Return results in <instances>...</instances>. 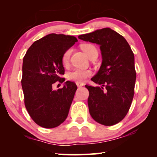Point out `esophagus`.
I'll return each instance as SVG.
<instances>
[{
    "label": "esophagus",
    "mask_w": 157,
    "mask_h": 157,
    "mask_svg": "<svg viewBox=\"0 0 157 157\" xmlns=\"http://www.w3.org/2000/svg\"><path fill=\"white\" fill-rule=\"evenodd\" d=\"M76 85H77V86L78 87H81V86H83V83H81V82H76Z\"/></svg>",
    "instance_id": "obj_1"
}]
</instances>
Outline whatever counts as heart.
Returning <instances> with one entry per match:
<instances>
[{
	"mask_svg": "<svg viewBox=\"0 0 157 157\" xmlns=\"http://www.w3.org/2000/svg\"><path fill=\"white\" fill-rule=\"evenodd\" d=\"M81 48L84 51L89 58L95 52H98L97 49L94 45L90 44H85L81 46ZM71 53V49H68L63 53L61 57V62L63 66H67L69 64L70 56ZM92 75V71L89 69H80V68H75L71 71H70L67 75L68 78L70 81H76V82H83L87 78H89Z\"/></svg>",
	"mask_w": 157,
	"mask_h": 157,
	"instance_id": "b5f03b06",
	"label": "heart"
}]
</instances>
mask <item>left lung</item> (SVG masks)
Segmentation results:
<instances>
[{
	"label": "left lung",
	"mask_w": 157,
	"mask_h": 157,
	"mask_svg": "<svg viewBox=\"0 0 157 157\" xmlns=\"http://www.w3.org/2000/svg\"><path fill=\"white\" fill-rule=\"evenodd\" d=\"M78 38L98 44L101 51V66L91 78L101 86L86 85L90 114L102 125L117 124L127 114L134 98L136 77L134 53L125 38L109 28Z\"/></svg>",
	"instance_id": "1"
}]
</instances>
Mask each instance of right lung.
Returning <instances> with one entry per match:
<instances>
[{"label":"right lung","mask_w":157,"mask_h":157,"mask_svg":"<svg viewBox=\"0 0 157 157\" xmlns=\"http://www.w3.org/2000/svg\"><path fill=\"white\" fill-rule=\"evenodd\" d=\"M74 36L51 33L36 40L23 57L21 86L28 113L44 128L56 127L68 117L77 89L76 83L66 81L53 91L56 82L63 83L65 70L61 57L77 41Z\"/></svg>","instance_id":"right-lung-1"}]
</instances>
